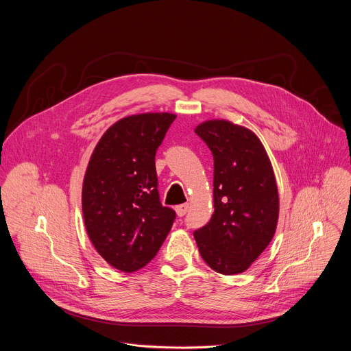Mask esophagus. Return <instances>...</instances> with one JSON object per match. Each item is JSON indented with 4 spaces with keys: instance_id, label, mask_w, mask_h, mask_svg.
<instances>
[{
    "instance_id": "esophagus-1",
    "label": "esophagus",
    "mask_w": 351,
    "mask_h": 351,
    "mask_svg": "<svg viewBox=\"0 0 351 351\" xmlns=\"http://www.w3.org/2000/svg\"><path fill=\"white\" fill-rule=\"evenodd\" d=\"M187 210H189V204L186 203V204H182V206H178L176 208H175V211H176V214L179 215V217H183L186 213H187Z\"/></svg>"
}]
</instances>
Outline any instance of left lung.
<instances>
[{"mask_svg": "<svg viewBox=\"0 0 351 351\" xmlns=\"http://www.w3.org/2000/svg\"><path fill=\"white\" fill-rule=\"evenodd\" d=\"M194 132L214 157V214L194 232L198 252L214 271H247L271 243L279 218L272 164L258 136L226 119H210Z\"/></svg>", "mask_w": 351, "mask_h": 351, "instance_id": "obj_1", "label": "left lung"}]
</instances>
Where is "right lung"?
<instances>
[{
    "label": "right lung",
    "instance_id": "right-lung-1",
    "mask_svg": "<svg viewBox=\"0 0 351 351\" xmlns=\"http://www.w3.org/2000/svg\"><path fill=\"white\" fill-rule=\"evenodd\" d=\"M176 115H129L107 129L90 157L82 189L83 219L97 253L134 272L152 261L175 221L157 190L156 153Z\"/></svg>",
    "mask_w": 351,
    "mask_h": 351
}]
</instances>
